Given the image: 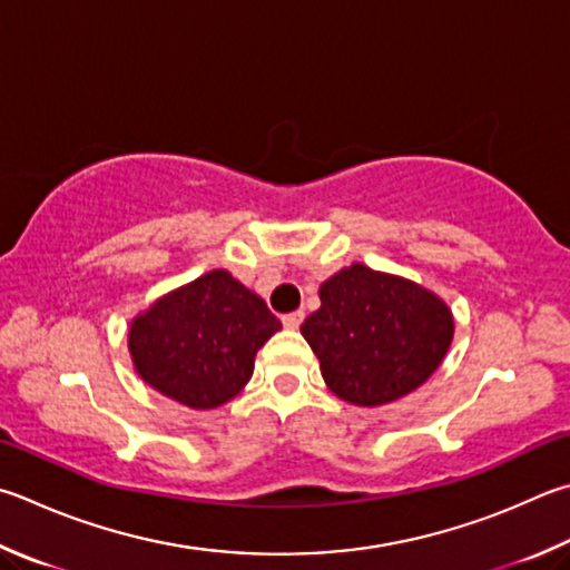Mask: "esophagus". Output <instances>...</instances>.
I'll return each mask as SVG.
<instances>
[{
  "mask_svg": "<svg viewBox=\"0 0 570 570\" xmlns=\"http://www.w3.org/2000/svg\"><path fill=\"white\" fill-rule=\"evenodd\" d=\"M282 321H284L286 328H298V326H302V321H304V312H292V314H286Z\"/></svg>",
  "mask_w": 570,
  "mask_h": 570,
  "instance_id": "obj_1",
  "label": "esophagus"
}]
</instances>
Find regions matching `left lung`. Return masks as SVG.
Instances as JSON below:
<instances>
[{
    "instance_id": "1",
    "label": "left lung",
    "mask_w": 570,
    "mask_h": 570,
    "mask_svg": "<svg viewBox=\"0 0 570 570\" xmlns=\"http://www.w3.org/2000/svg\"><path fill=\"white\" fill-rule=\"evenodd\" d=\"M302 324L321 376L338 399L384 406L419 389L446 356L451 308L409 278L351 264L318 288Z\"/></svg>"
}]
</instances>
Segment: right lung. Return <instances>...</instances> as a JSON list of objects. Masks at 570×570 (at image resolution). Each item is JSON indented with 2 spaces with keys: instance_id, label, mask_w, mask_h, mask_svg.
Returning a JSON list of instances; mask_svg holds the SVG:
<instances>
[{
  "instance_id": "obj_1",
  "label": "right lung",
  "mask_w": 570,
  "mask_h": 570,
  "mask_svg": "<svg viewBox=\"0 0 570 570\" xmlns=\"http://www.w3.org/2000/svg\"><path fill=\"white\" fill-rule=\"evenodd\" d=\"M282 328L264 298L224 272L161 296L129 326L137 374L189 409H216L254 374V356Z\"/></svg>"
}]
</instances>
